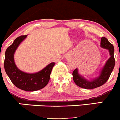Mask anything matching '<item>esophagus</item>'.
Listing matches in <instances>:
<instances>
[{
	"mask_svg": "<svg viewBox=\"0 0 120 120\" xmlns=\"http://www.w3.org/2000/svg\"><path fill=\"white\" fill-rule=\"evenodd\" d=\"M70 57H71V55H68L67 57H66V58H69Z\"/></svg>",
	"mask_w": 120,
	"mask_h": 120,
	"instance_id": "esophagus-1",
	"label": "esophagus"
}]
</instances>
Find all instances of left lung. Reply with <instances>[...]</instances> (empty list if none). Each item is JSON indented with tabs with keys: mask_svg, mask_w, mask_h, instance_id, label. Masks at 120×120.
Instances as JSON below:
<instances>
[{
	"mask_svg": "<svg viewBox=\"0 0 120 120\" xmlns=\"http://www.w3.org/2000/svg\"><path fill=\"white\" fill-rule=\"evenodd\" d=\"M100 47L104 49H108L110 57L108 59L103 67L101 69L98 76H96L93 79H86L79 73L78 68H76L73 72L72 75L75 83L76 85L82 88L92 89L100 87L107 81L111 72L113 71L115 65L114 55V48L113 45L108 41L106 38L103 37L101 38Z\"/></svg>",
	"mask_w": 120,
	"mask_h": 120,
	"instance_id": "obj_1",
	"label": "left lung"
}]
</instances>
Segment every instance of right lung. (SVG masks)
I'll use <instances>...</instances> for the list:
<instances>
[{"instance_id":"add662e5","label":"right lung","mask_w":120,"mask_h":120,"mask_svg":"<svg viewBox=\"0 0 120 120\" xmlns=\"http://www.w3.org/2000/svg\"><path fill=\"white\" fill-rule=\"evenodd\" d=\"M27 37V35L19 37L7 48L5 52L4 67L6 74L16 87L22 90L34 92L47 86L55 63H50L42 70L35 73H27L19 69L15 64L14 55L19 45Z\"/></svg>"}]
</instances>
